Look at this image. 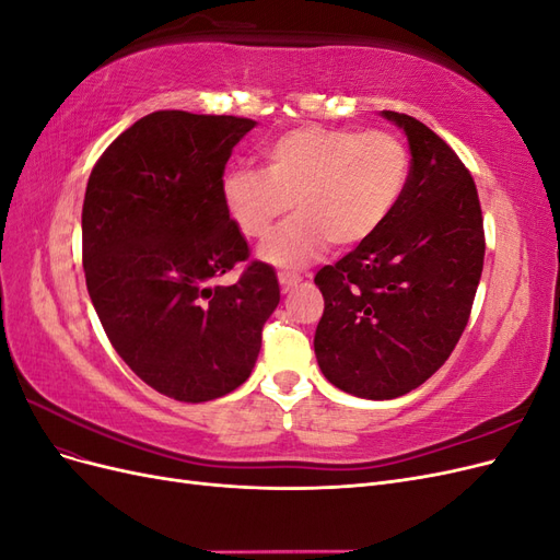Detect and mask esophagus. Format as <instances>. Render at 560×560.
Returning <instances> with one entry per match:
<instances>
[{
	"label": "esophagus",
	"mask_w": 560,
	"mask_h": 560,
	"mask_svg": "<svg viewBox=\"0 0 560 560\" xmlns=\"http://www.w3.org/2000/svg\"><path fill=\"white\" fill-rule=\"evenodd\" d=\"M278 280H280V287L287 292L292 290V287H296L301 282V276L299 273H278Z\"/></svg>",
	"instance_id": "obj_1"
}]
</instances>
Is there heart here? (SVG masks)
<instances>
[{"instance_id":"heart-1","label":"heart","mask_w":560,"mask_h":560,"mask_svg":"<svg viewBox=\"0 0 560 560\" xmlns=\"http://www.w3.org/2000/svg\"><path fill=\"white\" fill-rule=\"evenodd\" d=\"M411 173L409 149L387 130L299 126L264 147V167H231L222 200L247 241H264L284 212H296L261 247L276 266H303L331 243L358 247L393 217Z\"/></svg>"}]
</instances>
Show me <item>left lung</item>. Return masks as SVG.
<instances>
[{"label":"left lung","instance_id":"left-lung-1","mask_svg":"<svg viewBox=\"0 0 560 560\" xmlns=\"http://www.w3.org/2000/svg\"><path fill=\"white\" fill-rule=\"evenodd\" d=\"M383 116L409 140L406 191L374 238L315 276L325 296L317 364L329 383L364 399L401 397L442 369L467 327L486 252L465 163L418 118Z\"/></svg>","mask_w":560,"mask_h":560}]
</instances>
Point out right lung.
Masks as SVG:
<instances>
[{"label":"right lung","mask_w":560,"mask_h":560,"mask_svg":"<svg viewBox=\"0 0 560 560\" xmlns=\"http://www.w3.org/2000/svg\"><path fill=\"white\" fill-rule=\"evenodd\" d=\"M252 118L154 112L93 165L81 212L83 270L109 343L135 374L177 401L243 385L280 303L276 270L249 261L222 200L233 147ZM235 262L238 283L214 285Z\"/></svg>","instance_id":"obj_1"}]
</instances>
